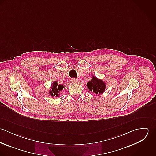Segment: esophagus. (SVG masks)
Listing matches in <instances>:
<instances>
[{
  "label": "esophagus",
  "mask_w": 156,
  "mask_h": 156,
  "mask_svg": "<svg viewBox=\"0 0 156 156\" xmlns=\"http://www.w3.org/2000/svg\"><path fill=\"white\" fill-rule=\"evenodd\" d=\"M71 81L73 83H76L77 82V79H76V78H72L71 79Z\"/></svg>",
  "instance_id": "34e87169"
}]
</instances>
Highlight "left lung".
<instances>
[{
  "instance_id": "obj_1",
  "label": "left lung",
  "mask_w": 156,
  "mask_h": 156,
  "mask_svg": "<svg viewBox=\"0 0 156 156\" xmlns=\"http://www.w3.org/2000/svg\"><path fill=\"white\" fill-rule=\"evenodd\" d=\"M87 87L89 90L96 94H102L106 88L105 83L102 80H100L94 76L92 77V80L87 83Z\"/></svg>"
}]
</instances>
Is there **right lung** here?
<instances>
[{
  "label": "right lung",
  "instance_id": "add662e5",
  "mask_svg": "<svg viewBox=\"0 0 156 156\" xmlns=\"http://www.w3.org/2000/svg\"><path fill=\"white\" fill-rule=\"evenodd\" d=\"M64 88V87L63 85H58L57 82H54L53 84L51 86V90L50 91V94L53 97V94L55 95H56V97H58V92L59 91L62 90L63 88Z\"/></svg>",
  "mask_w": 156,
  "mask_h": 156
}]
</instances>
